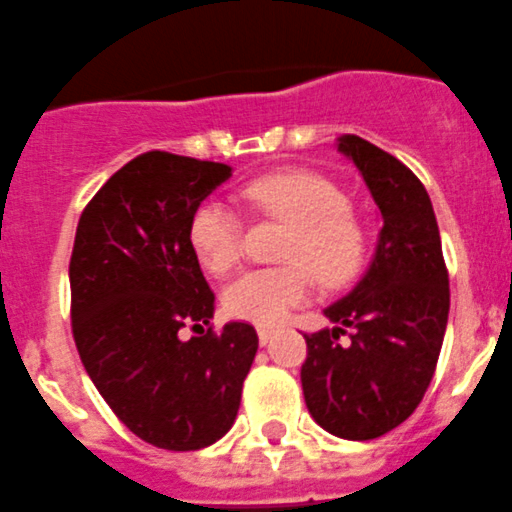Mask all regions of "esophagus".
I'll return each instance as SVG.
<instances>
[{
	"instance_id": "obj_1",
	"label": "esophagus",
	"mask_w": 512,
	"mask_h": 512,
	"mask_svg": "<svg viewBox=\"0 0 512 512\" xmlns=\"http://www.w3.org/2000/svg\"><path fill=\"white\" fill-rule=\"evenodd\" d=\"M257 336H260V343L265 346L272 336H275V328L272 326H257Z\"/></svg>"
}]
</instances>
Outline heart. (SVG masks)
Returning <instances> with one entry per match:
<instances>
[{"instance_id": "b5f03b06", "label": "heart", "mask_w": 512, "mask_h": 512, "mask_svg": "<svg viewBox=\"0 0 512 512\" xmlns=\"http://www.w3.org/2000/svg\"><path fill=\"white\" fill-rule=\"evenodd\" d=\"M247 207L283 219L290 232L283 260L290 265L242 272L224 288V310L240 321L275 326L290 308L305 303L315 278L328 288L343 285L366 252L364 224L348 207L338 184L305 169L275 171L242 189ZM189 245L214 275L227 272L242 252L240 217L219 202H202L189 219Z\"/></svg>"}]
</instances>
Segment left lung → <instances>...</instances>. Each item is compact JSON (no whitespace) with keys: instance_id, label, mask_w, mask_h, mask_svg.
<instances>
[{"instance_id":"obj_1","label":"left lung","mask_w":512,"mask_h":512,"mask_svg":"<svg viewBox=\"0 0 512 512\" xmlns=\"http://www.w3.org/2000/svg\"><path fill=\"white\" fill-rule=\"evenodd\" d=\"M338 151L356 164L384 227L366 275L323 313L336 328L305 336V407L326 432L376 439L419 407L442 351L450 275L437 217L412 169L353 133ZM346 327L348 344L340 343Z\"/></svg>"}]
</instances>
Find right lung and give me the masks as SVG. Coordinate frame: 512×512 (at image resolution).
<instances>
[{
	"label": "right lung",
	"mask_w": 512,
	"mask_h": 512,
	"mask_svg": "<svg viewBox=\"0 0 512 512\" xmlns=\"http://www.w3.org/2000/svg\"><path fill=\"white\" fill-rule=\"evenodd\" d=\"M232 176L227 164L146 151L83 209L70 257V318L80 361L143 442L189 452L234 424L257 333L203 331L214 293L189 245L191 212ZM199 332L189 342L180 331Z\"/></svg>",
	"instance_id": "right-lung-1"
}]
</instances>
